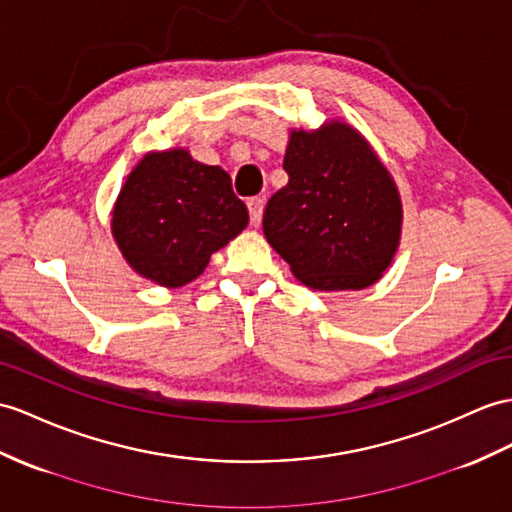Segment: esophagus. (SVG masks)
<instances>
[{
	"label": "esophagus",
	"instance_id": "34e87169",
	"mask_svg": "<svg viewBox=\"0 0 512 512\" xmlns=\"http://www.w3.org/2000/svg\"><path fill=\"white\" fill-rule=\"evenodd\" d=\"M247 208H249V221H252V226H258L260 219H263L265 199L263 197H252L247 202Z\"/></svg>",
	"mask_w": 512,
	"mask_h": 512
}]
</instances>
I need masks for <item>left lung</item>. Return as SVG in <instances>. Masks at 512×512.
Here are the masks:
<instances>
[{
  "label": "left lung",
  "instance_id": "obj_1",
  "mask_svg": "<svg viewBox=\"0 0 512 512\" xmlns=\"http://www.w3.org/2000/svg\"><path fill=\"white\" fill-rule=\"evenodd\" d=\"M289 184L269 199L263 232L293 276L315 291H360L391 267L402 197L376 149L352 123L289 132Z\"/></svg>",
  "mask_w": 512,
  "mask_h": 512
}]
</instances>
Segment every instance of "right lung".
I'll return each mask as SVG.
<instances>
[{
    "label": "right lung",
    "mask_w": 512,
    "mask_h": 512,
    "mask_svg": "<svg viewBox=\"0 0 512 512\" xmlns=\"http://www.w3.org/2000/svg\"><path fill=\"white\" fill-rule=\"evenodd\" d=\"M247 223V206L234 195L228 173L173 147L147 152L128 173L110 230L141 278L178 289L202 276L210 256Z\"/></svg>",
    "instance_id": "1"
}]
</instances>
